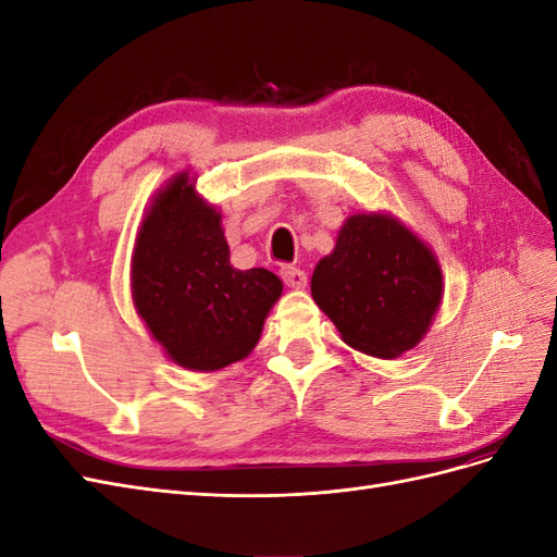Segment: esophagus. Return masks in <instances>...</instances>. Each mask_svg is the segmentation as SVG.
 <instances>
[{"instance_id":"obj_1","label":"esophagus","mask_w":557,"mask_h":557,"mask_svg":"<svg viewBox=\"0 0 557 557\" xmlns=\"http://www.w3.org/2000/svg\"><path fill=\"white\" fill-rule=\"evenodd\" d=\"M281 278L285 281V285H288V288H305L307 285V272L305 269H299V267H281Z\"/></svg>"}]
</instances>
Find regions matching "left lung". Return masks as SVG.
Returning a JSON list of instances; mask_svg holds the SVG:
<instances>
[{"mask_svg": "<svg viewBox=\"0 0 557 557\" xmlns=\"http://www.w3.org/2000/svg\"><path fill=\"white\" fill-rule=\"evenodd\" d=\"M311 295L342 342L395 360L428 334L444 297L434 250L391 211L350 213L330 256L311 276Z\"/></svg>", "mask_w": 557, "mask_h": 557, "instance_id": "left-lung-1", "label": "left lung"}]
</instances>
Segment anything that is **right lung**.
Returning a JSON list of instances; mask_svg holds the SVG:
<instances>
[{"label":"right lung","mask_w":557,"mask_h":557,"mask_svg":"<svg viewBox=\"0 0 557 557\" xmlns=\"http://www.w3.org/2000/svg\"><path fill=\"white\" fill-rule=\"evenodd\" d=\"M178 172L150 199L132 248V301L164 356L218 372L250 356L283 293L269 269H234L223 213Z\"/></svg>","instance_id":"obj_1"}]
</instances>
